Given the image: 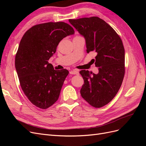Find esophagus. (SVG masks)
I'll use <instances>...</instances> for the list:
<instances>
[{
  "label": "esophagus",
  "instance_id": "obj_1",
  "mask_svg": "<svg viewBox=\"0 0 146 146\" xmlns=\"http://www.w3.org/2000/svg\"><path fill=\"white\" fill-rule=\"evenodd\" d=\"M70 74H73V75H78L79 74V71L78 70H72L71 71H70Z\"/></svg>",
  "mask_w": 146,
  "mask_h": 146
}]
</instances>
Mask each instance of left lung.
Instances as JSON below:
<instances>
[{
  "instance_id": "left-lung-1",
  "label": "left lung",
  "mask_w": 146,
  "mask_h": 146,
  "mask_svg": "<svg viewBox=\"0 0 146 146\" xmlns=\"http://www.w3.org/2000/svg\"><path fill=\"white\" fill-rule=\"evenodd\" d=\"M69 23L85 38L86 52H96L92 59L99 73L82 70V98L96 108L111 102L122 85L125 74V50L121 38L111 26L98 17L69 19Z\"/></svg>"
}]
</instances>
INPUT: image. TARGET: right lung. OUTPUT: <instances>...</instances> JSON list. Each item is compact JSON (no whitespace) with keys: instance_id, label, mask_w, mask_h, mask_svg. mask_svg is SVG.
Masks as SVG:
<instances>
[{"instance_id":"add662e5","label":"right lung","mask_w":146,"mask_h":146,"mask_svg":"<svg viewBox=\"0 0 146 146\" xmlns=\"http://www.w3.org/2000/svg\"><path fill=\"white\" fill-rule=\"evenodd\" d=\"M74 34L63 22L33 26L25 33L15 57V68L22 90L36 107L46 109L58 99L69 71L56 70L48 60L62 39Z\"/></svg>"}]
</instances>
